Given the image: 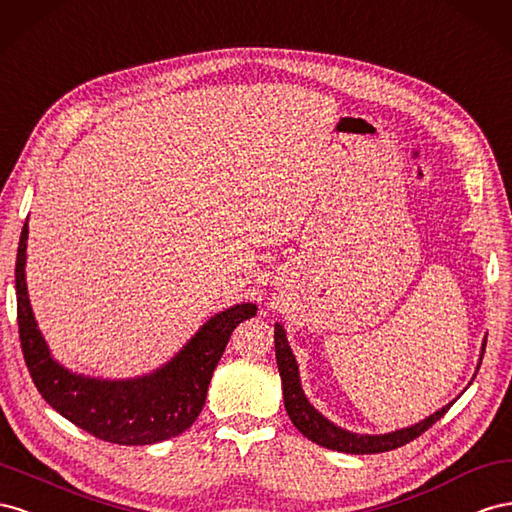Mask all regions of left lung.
<instances>
[{
  "instance_id": "8db88e82",
  "label": "left lung",
  "mask_w": 512,
  "mask_h": 512,
  "mask_svg": "<svg viewBox=\"0 0 512 512\" xmlns=\"http://www.w3.org/2000/svg\"><path fill=\"white\" fill-rule=\"evenodd\" d=\"M274 349H276V364H279V373H281V382H283L285 410H287L291 422H294L296 429L304 437H309L311 442L324 446V448L349 452V455H375V452L394 450L399 446L410 444L412 440H416L418 435H422L429 427H433L435 422L440 420L452 405V403H448L442 407L440 412L431 414L429 418L418 422V425L394 431V433H386V435L349 433L337 425H332L330 420H326L309 401H306L302 386H300L296 358H294V354H291L285 330L279 324L274 326ZM483 354H485V345H483Z\"/></svg>"
}]
</instances>
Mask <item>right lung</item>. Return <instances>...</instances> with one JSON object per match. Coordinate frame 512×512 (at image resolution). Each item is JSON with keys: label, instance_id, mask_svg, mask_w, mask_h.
<instances>
[{"label": "right lung", "instance_id": "obj_1", "mask_svg": "<svg viewBox=\"0 0 512 512\" xmlns=\"http://www.w3.org/2000/svg\"><path fill=\"white\" fill-rule=\"evenodd\" d=\"M27 221L21 231L17 268V321L27 371L53 410L72 425L111 444L145 446L184 433L206 405L212 373L221 360L231 332L257 313L246 302L214 315L182 352L152 375L107 382L70 373L49 354L29 306L25 285Z\"/></svg>", "mask_w": 512, "mask_h": 512}]
</instances>
